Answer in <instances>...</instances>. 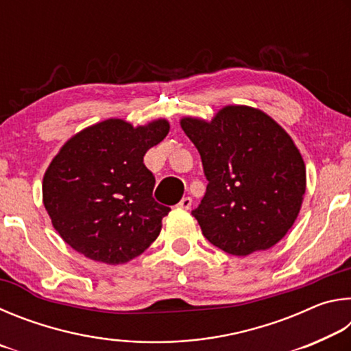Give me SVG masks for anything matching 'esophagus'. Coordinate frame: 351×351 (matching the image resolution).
I'll use <instances>...</instances> for the list:
<instances>
[{"mask_svg": "<svg viewBox=\"0 0 351 351\" xmlns=\"http://www.w3.org/2000/svg\"><path fill=\"white\" fill-rule=\"evenodd\" d=\"M181 207V209H190V207H192V198L190 197H184L181 201H180V204H178Z\"/></svg>", "mask_w": 351, "mask_h": 351, "instance_id": "esophagus-1", "label": "esophagus"}]
</instances>
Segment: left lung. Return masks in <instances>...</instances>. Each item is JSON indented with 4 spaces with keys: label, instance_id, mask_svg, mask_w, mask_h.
<instances>
[{
    "label": "left lung",
    "instance_id": "8db88e82",
    "mask_svg": "<svg viewBox=\"0 0 351 351\" xmlns=\"http://www.w3.org/2000/svg\"><path fill=\"white\" fill-rule=\"evenodd\" d=\"M201 156L204 198L192 215L224 252L245 257L280 241L299 215L306 170L289 134L266 112L228 105L210 122L182 117Z\"/></svg>",
    "mask_w": 351,
    "mask_h": 351
}]
</instances>
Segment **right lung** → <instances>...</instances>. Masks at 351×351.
<instances>
[{
	"label": "right lung",
	"instance_id": "right-lung-1",
	"mask_svg": "<svg viewBox=\"0 0 351 351\" xmlns=\"http://www.w3.org/2000/svg\"><path fill=\"white\" fill-rule=\"evenodd\" d=\"M169 130L165 119L136 128L108 119L60 148L43 178V204L71 247L94 261L122 265L158 239L170 207L154 201L144 156Z\"/></svg>",
	"mask_w": 351,
	"mask_h": 351
}]
</instances>
